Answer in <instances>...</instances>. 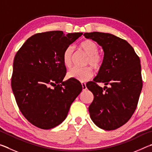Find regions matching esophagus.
<instances>
[{
	"label": "esophagus",
	"mask_w": 152,
	"mask_h": 152,
	"mask_svg": "<svg viewBox=\"0 0 152 152\" xmlns=\"http://www.w3.org/2000/svg\"><path fill=\"white\" fill-rule=\"evenodd\" d=\"M81 84L82 86V90H83V91H86L87 88L86 86V83H84V82H81Z\"/></svg>",
	"instance_id": "1"
}]
</instances>
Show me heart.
Returning <instances> with one entry per match:
<instances>
[{
	"label": "heart",
	"mask_w": 152,
	"mask_h": 152,
	"mask_svg": "<svg viewBox=\"0 0 152 152\" xmlns=\"http://www.w3.org/2000/svg\"><path fill=\"white\" fill-rule=\"evenodd\" d=\"M80 50L88 56L85 64L86 66H91L96 70L101 68L103 62V57L98 53V45L96 43L91 39H85L80 43ZM73 48L68 46L64 51L62 55V61L64 66L66 68H71L72 64ZM93 70L91 67H86L83 68H74L67 73V78L74 79L80 82H86L93 76Z\"/></svg>",
	"instance_id": "heart-1"
}]
</instances>
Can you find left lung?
Wrapping results in <instances>:
<instances>
[{"label":"left lung","mask_w":152,"mask_h":152,"mask_svg":"<svg viewBox=\"0 0 152 152\" xmlns=\"http://www.w3.org/2000/svg\"><path fill=\"white\" fill-rule=\"evenodd\" d=\"M104 51L103 62L94 82L86 87L94 95L88 107L98 127L114 130L125 124L135 112L142 89L140 60L127 41L110 33H85ZM104 83V88L96 84ZM108 86V87H106Z\"/></svg>","instance_id":"8db88e82"}]
</instances>
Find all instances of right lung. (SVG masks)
I'll list each match as a JSON object with an SVG mask.
<instances>
[{
    "label": "right lung",
    "instance_id": "add662e5",
    "mask_svg": "<svg viewBox=\"0 0 152 152\" xmlns=\"http://www.w3.org/2000/svg\"><path fill=\"white\" fill-rule=\"evenodd\" d=\"M82 35L61 31L37 33L15 55L11 87L17 104L31 124L50 129L62 123L82 86L63 81L66 68L64 51Z\"/></svg>",
    "mask_w": 152,
    "mask_h": 152
}]
</instances>
